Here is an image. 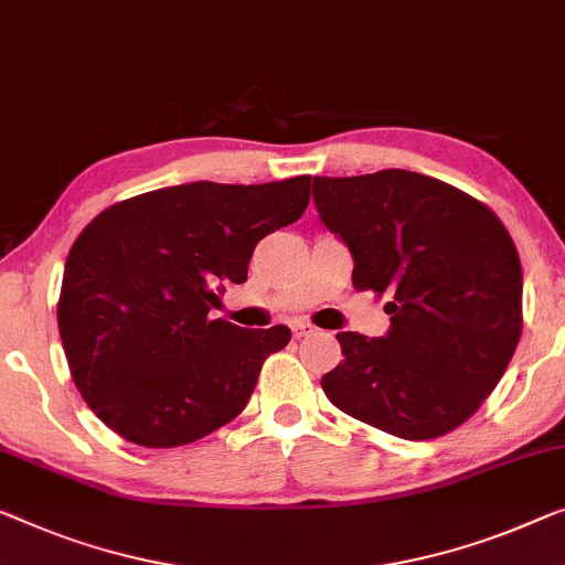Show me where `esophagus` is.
Masks as SVG:
<instances>
[{
    "label": "esophagus",
    "instance_id": "1",
    "mask_svg": "<svg viewBox=\"0 0 565 565\" xmlns=\"http://www.w3.org/2000/svg\"><path fill=\"white\" fill-rule=\"evenodd\" d=\"M291 332H294V337H297V340H301V337L315 334L317 327L311 324V322H294V324H291Z\"/></svg>",
    "mask_w": 565,
    "mask_h": 565
}]
</instances>
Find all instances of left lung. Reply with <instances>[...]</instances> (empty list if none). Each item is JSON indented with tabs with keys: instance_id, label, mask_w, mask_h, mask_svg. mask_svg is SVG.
Segmentation results:
<instances>
[{
	"instance_id": "8db88e82",
	"label": "left lung",
	"mask_w": 565,
	"mask_h": 565,
	"mask_svg": "<svg viewBox=\"0 0 565 565\" xmlns=\"http://www.w3.org/2000/svg\"><path fill=\"white\" fill-rule=\"evenodd\" d=\"M311 195L348 243L352 286L391 297L388 334H337L344 360L322 377L327 398L401 439L454 431L500 383L523 332L515 241L484 202L418 172L315 177Z\"/></svg>"
}]
</instances>
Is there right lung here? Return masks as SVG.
<instances>
[{"label": "right lung", "instance_id": "right-lung-1", "mask_svg": "<svg viewBox=\"0 0 565 565\" xmlns=\"http://www.w3.org/2000/svg\"><path fill=\"white\" fill-rule=\"evenodd\" d=\"M309 184H177L114 202L81 231L57 327L75 388L121 439L172 449L246 408L291 330H243L210 309L248 279L264 235L299 221Z\"/></svg>", "mask_w": 565, "mask_h": 565}]
</instances>
